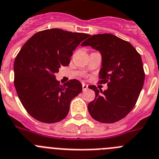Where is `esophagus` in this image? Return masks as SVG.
I'll list each match as a JSON object with an SVG mask.
<instances>
[{
  "mask_svg": "<svg viewBox=\"0 0 159 159\" xmlns=\"http://www.w3.org/2000/svg\"><path fill=\"white\" fill-rule=\"evenodd\" d=\"M88 89V85L86 84H84V83H82V89L83 91H85V90Z\"/></svg>",
  "mask_w": 159,
  "mask_h": 159,
  "instance_id": "obj_1",
  "label": "esophagus"
}]
</instances>
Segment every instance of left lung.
<instances>
[{
  "instance_id": "1",
  "label": "left lung",
  "mask_w": 159,
  "mask_h": 159,
  "mask_svg": "<svg viewBox=\"0 0 159 159\" xmlns=\"http://www.w3.org/2000/svg\"><path fill=\"white\" fill-rule=\"evenodd\" d=\"M81 46H91L101 53L99 82L108 86L103 92L95 85L89 86L96 93L88 105L90 115L103 123L122 119L134 107L143 88L145 74L141 56L129 42L111 34L89 37Z\"/></svg>"
}]
</instances>
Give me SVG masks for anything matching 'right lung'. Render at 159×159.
<instances>
[{"instance_id":"right-lung-1","label":"right lung","mask_w":159,"mask_h":159,"mask_svg":"<svg viewBox=\"0 0 159 159\" xmlns=\"http://www.w3.org/2000/svg\"><path fill=\"white\" fill-rule=\"evenodd\" d=\"M89 37L57 28L44 30L22 47L15 59L14 84L33 118L44 123L66 118L71 100L82 91V85L76 79L59 84L55 75L59 67L69 65L73 51Z\"/></svg>"}]
</instances>
